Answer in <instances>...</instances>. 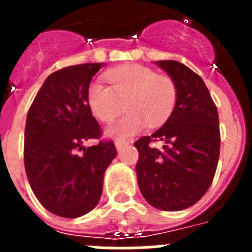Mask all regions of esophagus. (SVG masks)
<instances>
[{
	"label": "esophagus",
	"instance_id": "34e87169",
	"mask_svg": "<svg viewBox=\"0 0 252 252\" xmlns=\"http://www.w3.org/2000/svg\"><path fill=\"white\" fill-rule=\"evenodd\" d=\"M127 144H128V142L125 141V140H117V141H116V149L120 151L122 148H124V146L127 145Z\"/></svg>",
	"mask_w": 252,
	"mask_h": 252
}]
</instances>
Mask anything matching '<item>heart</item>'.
Wrapping results in <instances>:
<instances>
[{"mask_svg":"<svg viewBox=\"0 0 252 252\" xmlns=\"http://www.w3.org/2000/svg\"><path fill=\"white\" fill-rule=\"evenodd\" d=\"M110 86L94 81L88 88V104L102 122L113 121L124 108L128 111L108 130L115 137H130L145 127L165 121L178 101V87L170 77L159 75L144 65H130L104 74Z\"/></svg>","mask_w":252,"mask_h":252,"instance_id":"obj_1","label":"heart"}]
</instances>
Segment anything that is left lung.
Returning a JSON list of instances; mask_svg holds the SVG:
<instances>
[{"instance_id":"left-lung-1","label":"left lung","mask_w":252,"mask_h":252,"mask_svg":"<svg viewBox=\"0 0 252 252\" xmlns=\"http://www.w3.org/2000/svg\"><path fill=\"white\" fill-rule=\"evenodd\" d=\"M178 87L170 117L151 135L135 142L139 150L137 183L149 204L182 211L197 203L212 184L220 158L217 107L197 73L175 60H159ZM164 141L162 151L150 142Z\"/></svg>"}]
</instances>
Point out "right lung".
I'll return each mask as SVG.
<instances>
[{"mask_svg": "<svg viewBox=\"0 0 252 252\" xmlns=\"http://www.w3.org/2000/svg\"><path fill=\"white\" fill-rule=\"evenodd\" d=\"M102 65L78 64L51 73L26 117L24 161L29 183L41 206L60 217H81L98 204L104 171L117 155L111 140L83 146L102 136L87 99L91 81Z\"/></svg>", "mask_w": 252, "mask_h": 252, "instance_id": "obj_1", "label": "right lung"}]
</instances>
